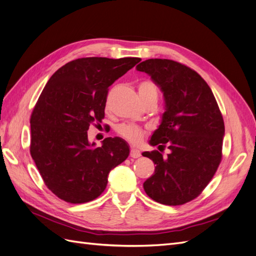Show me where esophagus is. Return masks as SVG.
I'll use <instances>...</instances> for the list:
<instances>
[{"instance_id": "obj_1", "label": "esophagus", "mask_w": 256, "mask_h": 256, "mask_svg": "<svg viewBox=\"0 0 256 256\" xmlns=\"http://www.w3.org/2000/svg\"><path fill=\"white\" fill-rule=\"evenodd\" d=\"M130 157L131 158H138V157H141V152H140V150H136V148H131V150H130Z\"/></svg>"}]
</instances>
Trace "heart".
Segmentation results:
<instances>
[{
	"label": "heart",
	"instance_id": "b5f03b06",
	"mask_svg": "<svg viewBox=\"0 0 256 256\" xmlns=\"http://www.w3.org/2000/svg\"><path fill=\"white\" fill-rule=\"evenodd\" d=\"M138 94H140L142 102L148 98L157 99L158 90L152 81L144 80L138 84ZM118 134L130 142L138 143L142 140L144 130L136 125H132V124H122V125L118 127Z\"/></svg>",
	"mask_w": 256,
	"mask_h": 256
}]
</instances>
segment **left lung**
<instances>
[{
    "mask_svg": "<svg viewBox=\"0 0 256 256\" xmlns=\"http://www.w3.org/2000/svg\"><path fill=\"white\" fill-rule=\"evenodd\" d=\"M136 70L152 76L164 92L166 111L150 145L170 150L145 152L154 173L143 184L146 194L170 206L198 198L212 180L222 159L224 122L210 88L196 70L178 62L150 58Z\"/></svg>",
    "mask_w": 256,
    "mask_h": 256,
    "instance_id": "left-lung-1",
    "label": "left lung"
}]
</instances>
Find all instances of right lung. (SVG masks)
Returning <instances> with one entry per match:
<instances>
[{
	"mask_svg": "<svg viewBox=\"0 0 256 256\" xmlns=\"http://www.w3.org/2000/svg\"><path fill=\"white\" fill-rule=\"evenodd\" d=\"M138 58H82L62 66L46 84L30 114V152L44 184L72 204L97 198L108 175L129 156L122 138L90 143L88 130L102 122L109 86Z\"/></svg>",
	"mask_w": 256,
	"mask_h": 256,
	"instance_id": "obj_1",
	"label": "right lung"
}]
</instances>
